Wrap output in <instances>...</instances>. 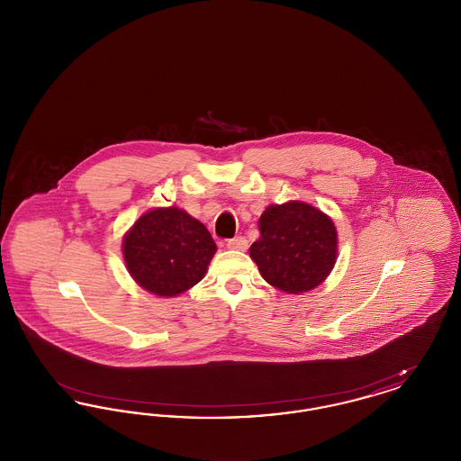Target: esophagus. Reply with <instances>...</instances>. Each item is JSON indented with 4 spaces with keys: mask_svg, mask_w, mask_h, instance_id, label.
I'll use <instances>...</instances> for the list:
<instances>
[{
    "mask_svg": "<svg viewBox=\"0 0 461 461\" xmlns=\"http://www.w3.org/2000/svg\"><path fill=\"white\" fill-rule=\"evenodd\" d=\"M228 249H231V250H245L247 247H249V241L245 240L243 237H235V239H231V240H228Z\"/></svg>",
    "mask_w": 461,
    "mask_h": 461,
    "instance_id": "esophagus-1",
    "label": "esophagus"
}]
</instances>
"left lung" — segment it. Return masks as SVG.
Segmentation results:
<instances>
[{
  "mask_svg": "<svg viewBox=\"0 0 461 461\" xmlns=\"http://www.w3.org/2000/svg\"><path fill=\"white\" fill-rule=\"evenodd\" d=\"M259 230L261 237L249 250L250 259L269 285L285 294H304L321 285L337 263V228L307 202L267 205Z\"/></svg>",
  "mask_w": 461,
  "mask_h": 461,
  "instance_id": "8db88e82",
  "label": "left lung"
}]
</instances>
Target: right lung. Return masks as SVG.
<instances>
[{
  "label": "right lung",
  "instance_id": "1",
  "mask_svg": "<svg viewBox=\"0 0 461 461\" xmlns=\"http://www.w3.org/2000/svg\"><path fill=\"white\" fill-rule=\"evenodd\" d=\"M216 250L207 228L176 205L147 211L122 240L132 280L158 297H176L197 285Z\"/></svg>",
  "mask_w": 461,
  "mask_h": 461
}]
</instances>
